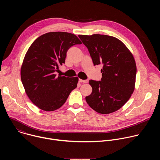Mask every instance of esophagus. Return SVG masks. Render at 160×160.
I'll use <instances>...</instances> for the list:
<instances>
[{
  "label": "esophagus",
  "instance_id": "esophagus-1",
  "mask_svg": "<svg viewBox=\"0 0 160 160\" xmlns=\"http://www.w3.org/2000/svg\"><path fill=\"white\" fill-rule=\"evenodd\" d=\"M78 82L80 83H86L88 82V80H82V79H79Z\"/></svg>",
  "mask_w": 160,
  "mask_h": 160
}]
</instances>
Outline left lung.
I'll return each mask as SVG.
<instances>
[{"label":"left lung","instance_id":"1","mask_svg":"<svg viewBox=\"0 0 160 160\" xmlns=\"http://www.w3.org/2000/svg\"><path fill=\"white\" fill-rule=\"evenodd\" d=\"M78 37L87 48L94 65H103L101 80H89L92 92L85 97L87 104L101 114L118 110L135 88L137 67L132 54L114 37L100 34Z\"/></svg>","mask_w":160,"mask_h":160}]
</instances>
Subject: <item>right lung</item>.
Returning a JSON list of instances; mask_svg holds the SVG:
<instances>
[{"label": "right lung", "mask_w": 160, "mask_h": 160, "mask_svg": "<svg viewBox=\"0 0 160 160\" xmlns=\"http://www.w3.org/2000/svg\"><path fill=\"white\" fill-rule=\"evenodd\" d=\"M82 42L74 34L54 32L38 37L27 51L21 67V79L26 94L38 108L52 111L61 108L77 88L78 77L57 76L66 52Z\"/></svg>", "instance_id": "add662e5"}]
</instances>
